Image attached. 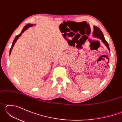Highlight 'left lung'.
<instances>
[{
    "instance_id": "1",
    "label": "left lung",
    "mask_w": 122,
    "mask_h": 122,
    "mask_svg": "<svg viewBox=\"0 0 122 122\" xmlns=\"http://www.w3.org/2000/svg\"><path fill=\"white\" fill-rule=\"evenodd\" d=\"M92 36H93L95 37V38H97L101 40L102 42L105 45H106V46L107 47V48H108V49L109 50V52H110V48H109L108 42H107V41L106 40V39H105L104 35H103V33L98 27H97L96 26H94V30L93 32H92Z\"/></svg>"
}]
</instances>
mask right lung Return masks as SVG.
<instances>
[{
    "label": "right lung",
    "instance_id": "1",
    "mask_svg": "<svg viewBox=\"0 0 122 122\" xmlns=\"http://www.w3.org/2000/svg\"><path fill=\"white\" fill-rule=\"evenodd\" d=\"M34 25H35V24H27L23 28V29H22L21 32L20 33L19 35H18V36H15V39H14V41H13V43H12V46H11V48H10V54H11V51H12V48H13V46H14V44H15V43L16 42V41H17V40H18V39H19V37L21 36L22 33H24V32L25 31V30H27V29H28L29 27H32V26H34Z\"/></svg>",
    "mask_w": 122,
    "mask_h": 122
}]
</instances>
